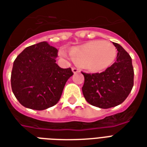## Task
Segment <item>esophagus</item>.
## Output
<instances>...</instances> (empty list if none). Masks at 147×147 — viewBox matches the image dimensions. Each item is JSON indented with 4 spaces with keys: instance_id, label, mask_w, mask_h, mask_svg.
<instances>
[{
    "instance_id": "34e87169",
    "label": "esophagus",
    "mask_w": 147,
    "mask_h": 147,
    "mask_svg": "<svg viewBox=\"0 0 147 147\" xmlns=\"http://www.w3.org/2000/svg\"><path fill=\"white\" fill-rule=\"evenodd\" d=\"M72 71H73V73H74V74H77V73L79 72V70H78V69H77V68H76V67H73L72 68Z\"/></svg>"
}]
</instances>
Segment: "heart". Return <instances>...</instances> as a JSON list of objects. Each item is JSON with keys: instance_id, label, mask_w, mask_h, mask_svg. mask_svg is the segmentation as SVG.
<instances>
[{"instance_id": "1", "label": "heart", "mask_w": 147, "mask_h": 147, "mask_svg": "<svg viewBox=\"0 0 147 147\" xmlns=\"http://www.w3.org/2000/svg\"><path fill=\"white\" fill-rule=\"evenodd\" d=\"M117 48L112 43L100 40H92L73 47L70 54L61 48L59 54L67 61L74 59L90 72H101L112 65L117 57Z\"/></svg>"}]
</instances>
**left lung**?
I'll use <instances>...</instances> for the list:
<instances>
[{"label": "left lung", "mask_w": 147, "mask_h": 147, "mask_svg": "<svg viewBox=\"0 0 147 147\" xmlns=\"http://www.w3.org/2000/svg\"><path fill=\"white\" fill-rule=\"evenodd\" d=\"M117 61L105 71L82 74L84 98L91 105L107 109L120 105L127 99L134 86V67L129 53L117 43Z\"/></svg>", "instance_id": "left-lung-1"}]
</instances>
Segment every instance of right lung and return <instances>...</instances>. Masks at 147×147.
<instances>
[{"mask_svg": "<svg viewBox=\"0 0 147 147\" xmlns=\"http://www.w3.org/2000/svg\"><path fill=\"white\" fill-rule=\"evenodd\" d=\"M57 57V50L47 41L27 47L17 57L11 72V88L21 105L43 110L58 103L74 74L70 68L60 67Z\"/></svg>", "mask_w": 147, "mask_h": 147, "instance_id": "right-lung-1", "label": "right lung"}]
</instances>
